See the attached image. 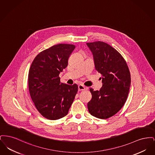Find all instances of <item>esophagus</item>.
Segmentation results:
<instances>
[{
  "label": "esophagus",
  "mask_w": 155,
  "mask_h": 155,
  "mask_svg": "<svg viewBox=\"0 0 155 155\" xmlns=\"http://www.w3.org/2000/svg\"><path fill=\"white\" fill-rule=\"evenodd\" d=\"M86 89H87V88H86L85 86L82 85H78V90H79V91L85 90Z\"/></svg>",
  "instance_id": "1"
}]
</instances>
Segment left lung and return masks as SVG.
Here are the masks:
<instances>
[{
  "label": "left lung",
  "instance_id": "obj_1",
  "mask_svg": "<svg viewBox=\"0 0 155 155\" xmlns=\"http://www.w3.org/2000/svg\"><path fill=\"white\" fill-rule=\"evenodd\" d=\"M92 52L95 69L102 77L99 91H89L92 99L87 104L89 113L106 119L116 114L124 106L131 85L130 72L119 52L102 41L87 43Z\"/></svg>",
  "mask_w": 155,
  "mask_h": 155
}]
</instances>
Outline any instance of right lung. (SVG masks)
<instances>
[{
	"mask_svg": "<svg viewBox=\"0 0 155 155\" xmlns=\"http://www.w3.org/2000/svg\"><path fill=\"white\" fill-rule=\"evenodd\" d=\"M75 46L60 44L40 52L28 73L30 96L45 118L54 120L66 116L78 91V85L60 82L59 74L66 68Z\"/></svg>",
	"mask_w": 155,
	"mask_h": 155,
	"instance_id": "right-lung-1",
	"label": "right lung"
}]
</instances>
